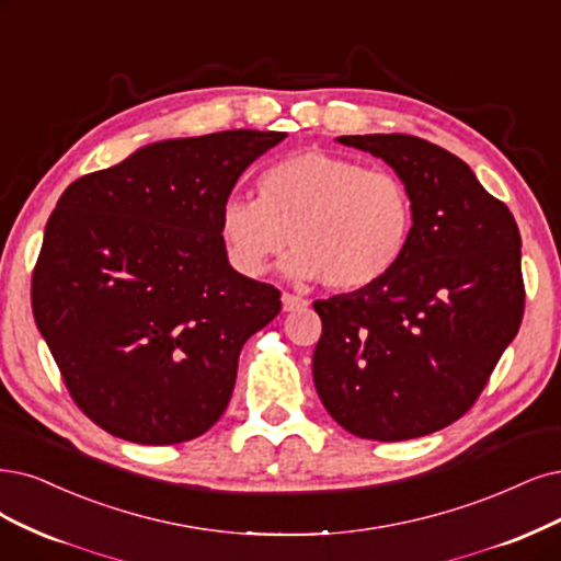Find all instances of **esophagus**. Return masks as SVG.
I'll use <instances>...</instances> for the list:
<instances>
[{
  "label": "esophagus",
  "instance_id": "1",
  "mask_svg": "<svg viewBox=\"0 0 561 561\" xmlns=\"http://www.w3.org/2000/svg\"><path fill=\"white\" fill-rule=\"evenodd\" d=\"M309 302L300 296H294V294H284L282 296V307L284 312H300V309H305Z\"/></svg>",
  "mask_w": 561,
  "mask_h": 561
}]
</instances>
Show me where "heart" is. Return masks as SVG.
I'll list each match as a JSON object with an SVG mask.
<instances>
[{
  "mask_svg": "<svg viewBox=\"0 0 561 561\" xmlns=\"http://www.w3.org/2000/svg\"><path fill=\"white\" fill-rule=\"evenodd\" d=\"M413 226L416 207L402 178L305 150L267 165L256 180V201L238 194L224 201L219 240L244 277L263 275L288 242V275L354 291L383 279L404 259Z\"/></svg>",
  "mask_w": 561,
  "mask_h": 561,
  "instance_id": "1",
  "label": "heart"
}]
</instances>
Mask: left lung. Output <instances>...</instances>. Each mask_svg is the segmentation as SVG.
<instances>
[{
	"label": "left lung",
	"mask_w": 561,
	"mask_h": 561,
	"mask_svg": "<svg viewBox=\"0 0 561 561\" xmlns=\"http://www.w3.org/2000/svg\"><path fill=\"white\" fill-rule=\"evenodd\" d=\"M383 159L416 207L404 259L354 294L317 300L314 386L360 439L404 442L471 409L525 312L520 231L469 165L407 134L340 136Z\"/></svg>",
	"instance_id": "1"
}]
</instances>
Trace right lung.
I'll return each instance as SVG.
<instances>
[{
  "label": "right lung",
  "mask_w": 561,
  "mask_h": 561,
  "mask_svg": "<svg viewBox=\"0 0 561 561\" xmlns=\"http://www.w3.org/2000/svg\"><path fill=\"white\" fill-rule=\"evenodd\" d=\"M284 131L145 145L67 186L32 275V312L73 402L113 437H201L231 400L242 344L279 291L231 267L219 213Z\"/></svg>",
  "instance_id": "1"
}]
</instances>
